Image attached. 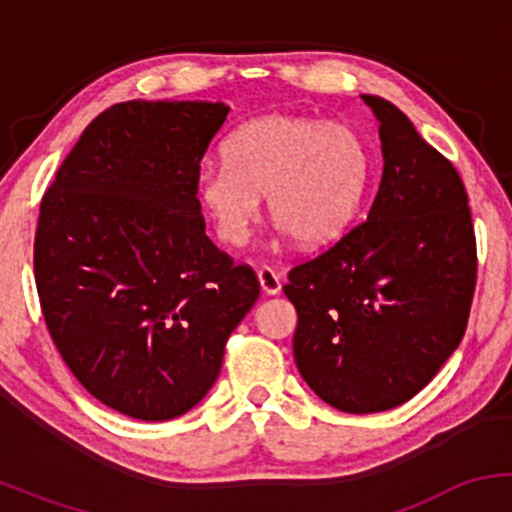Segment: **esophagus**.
I'll return each mask as SVG.
<instances>
[{
  "mask_svg": "<svg viewBox=\"0 0 512 512\" xmlns=\"http://www.w3.org/2000/svg\"><path fill=\"white\" fill-rule=\"evenodd\" d=\"M257 279H260L262 291L267 293V296H276V293H281V276L276 274L272 267H262L260 272H257Z\"/></svg>",
  "mask_w": 512,
  "mask_h": 512,
  "instance_id": "obj_1",
  "label": "esophagus"
}]
</instances>
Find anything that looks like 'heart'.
Here are the masks:
<instances>
[{
    "instance_id": "obj_1",
    "label": "heart",
    "mask_w": 512,
    "mask_h": 512,
    "mask_svg": "<svg viewBox=\"0 0 512 512\" xmlns=\"http://www.w3.org/2000/svg\"><path fill=\"white\" fill-rule=\"evenodd\" d=\"M226 161L197 170L195 190L223 243L240 248L269 214L305 248L332 243L356 216L368 185V154L342 122L264 115L223 144Z\"/></svg>"
}]
</instances>
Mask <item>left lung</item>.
Masks as SVG:
<instances>
[{"instance_id": "1", "label": "left lung", "mask_w": 512, "mask_h": 512, "mask_svg": "<svg viewBox=\"0 0 512 512\" xmlns=\"http://www.w3.org/2000/svg\"><path fill=\"white\" fill-rule=\"evenodd\" d=\"M378 120L383 178L368 219L289 272L293 358L317 397L346 414L409 402L467 330L477 238L455 166L397 105L361 96Z\"/></svg>"}]
</instances>
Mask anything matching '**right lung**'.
<instances>
[{
	"instance_id": "right-lung-1",
	"label": "right lung",
	"mask_w": 512,
	"mask_h": 512,
	"mask_svg": "<svg viewBox=\"0 0 512 512\" xmlns=\"http://www.w3.org/2000/svg\"><path fill=\"white\" fill-rule=\"evenodd\" d=\"M228 105L127 101L103 110L40 202L35 286L74 378L142 421L190 411L260 296L248 264L204 233L195 178Z\"/></svg>"
}]
</instances>
